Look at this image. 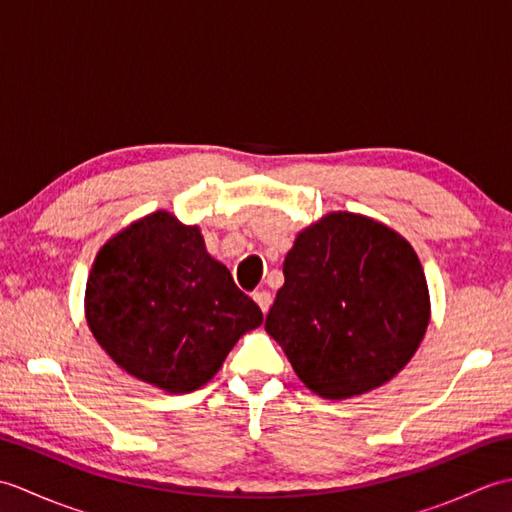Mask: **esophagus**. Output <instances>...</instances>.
<instances>
[{"instance_id":"34e87169","label":"esophagus","mask_w":512,"mask_h":512,"mask_svg":"<svg viewBox=\"0 0 512 512\" xmlns=\"http://www.w3.org/2000/svg\"><path fill=\"white\" fill-rule=\"evenodd\" d=\"M253 299H255V303L259 306V310H262L264 314L268 312L270 303H273V297H270V292H266V290H262V292H255Z\"/></svg>"}]
</instances>
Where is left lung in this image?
<instances>
[{"label":"left lung","instance_id":"1","mask_svg":"<svg viewBox=\"0 0 512 512\" xmlns=\"http://www.w3.org/2000/svg\"><path fill=\"white\" fill-rule=\"evenodd\" d=\"M266 317L299 380L325 400L389 383L427 332L431 299L416 250L394 228L332 211L297 233Z\"/></svg>","mask_w":512,"mask_h":512}]
</instances>
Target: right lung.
<instances>
[{
  "instance_id": "right-lung-1",
  "label": "right lung",
  "mask_w": 512,
  "mask_h": 512,
  "mask_svg": "<svg viewBox=\"0 0 512 512\" xmlns=\"http://www.w3.org/2000/svg\"><path fill=\"white\" fill-rule=\"evenodd\" d=\"M85 321L129 376L189 394L220 372L233 345L264 317L231 270L209 255L198 224L154 211L96 253Z\"/></svg>"
}]
</instances>
